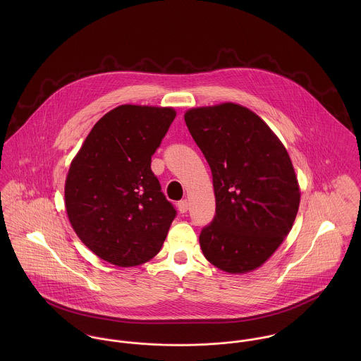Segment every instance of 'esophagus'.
I'll use <instances>...</instances> for the list:
<instances>
[{
  "label": "esophagus",
  "instance_id": "obj_1",
  "mask_svg": "<svg viewBox=\"0 0 361 361\" xmlns=\"http://www.w3.org/2000/svg\"><path fill=\"white\" fill-rule=\"evenodd\" d=\"M178 209L180 211V214L188 212V209H189V203H188V200H180V202H178Z\"/></svg>",
  "mask_w": 361,
  "mask_h": 361
}]
</instances>
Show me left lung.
<instances>
[{
    "instance_id": "left-lung-1",
    "label": "left lung",
    "mask_w": 361,
    "mask_h": 361,
    "mask_svg": "<svg viewBox=\"0 0 361 361\" xmlns=\"http://www.w3.org/2000/svg\"><path fill=\"white\" fill-rule=\"evenodd\" d=\"M186 126L212 173L215 215L200 246L216 268L256 269L295 222L300 192L292 161L268 125L238 104L193 108Z\"/></svg>"
}]
</instances>
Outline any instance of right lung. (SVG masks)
Wrapping results in <instances>:
<instances>
[{
  "instance_id": "right-lung-1",
  "label": "right lung",
  "mask_w": 361,
  "mask_h": 361,
  "mask_svg": "<svg viewBox=\"0 0 361 361\" xmlns=\"http://www.w3.org/2000/svg\"><path fill=\"white\" fill-rule=\"evenodd\" d=\"M176 112L119 105L93 126L73 158L65 206L79 239L100 258L140 265L161 250L176 209L152 171Z\"/></svg>"
}]
</instances>
